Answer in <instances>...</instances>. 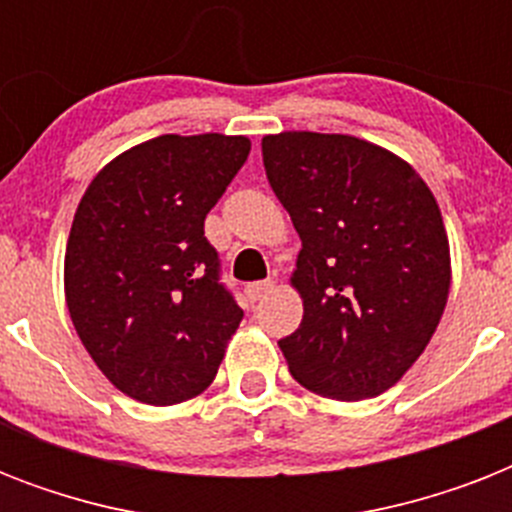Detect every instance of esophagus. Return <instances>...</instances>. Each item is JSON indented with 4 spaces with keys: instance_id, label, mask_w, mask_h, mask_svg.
I'll list each match as a JSON object with an SVG mask.
<instances>
[{
    "instance_id": "1",
    "label": "esophagus",
    "mask_w": 512,
    "mask_h": 512,
    "mask_svg": "<svg viewBox=\"0 0 512 512\" xmlns=\"http://www.w3.org/2000/svg\"><path fill=\"white\" fill-rule=\"evenodd\" d=\"M273 289V281L271 279H265V281H255V284H247V297H249V303H257V300H263L268 292Z\"/></svg>"
}]
</instances>
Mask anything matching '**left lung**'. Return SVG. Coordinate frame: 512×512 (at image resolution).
I'll list each match as a JSON object with an SVG mask.
<instances>
[{"mask_svg": "<svg viewBox=\"0 0 512 512\" xmlns=\"http://www.w3.org/2000/svg\"><path fill=\"white\" fill-rule=\"evenodd\" d=\"M263 164L303 241L292 287L305 313L279 340L289 372L337 401L380 396L420 358L449 297L433 193L404 159L350 135H265Z\"/></svg>", "mask_w": 512, "mask_h": 512, "instance_id": "8db88e82", "label": "left lung"}]
</instances>
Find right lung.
I'll return each instance as SVG.
<instances>
[{"mask_svg": "<svg viewBox=\"0 0 512 512\" xmlns=\"http://www.w3.org/2000/svg\"><path fill=\"white\" fill-rule=\"evenodd\" d=\"M247 156L241 135H162L116 156L79 201L68 313L100 372L135 401L199 396L244 319L204 217Z\"/></svg>", "mask_w": 512, "mask_h": 512, "instance_id": "right-lung-1", "label": "right lung"}]
</instances>
